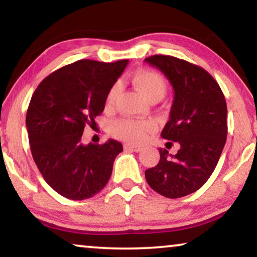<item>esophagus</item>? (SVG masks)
I'll return each instance as SVG.
<instances>
[{
  "label": "esophagus",
  "mask_w": 257,
  "mask_h": 257,
  "mask_svg": "<svg viewBox=\"0 0 257 257\" xmlns=\"http://www.w3.org/2000/svg\"><path fill=\"white\" fill-rule=\"evenodd\" d=\"M123 147H124V150H132V152H136V153L141 152V150H142L141 147H138V146H134V145H129V143H125V145Z\"/></svg>",
  "instance_id": "esophagus-1"
}]
</instances>
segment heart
Listing matches in <instances>:
<instances>
[{
	"instance_id": "1",
	"label": "heart",
	"mask_w": 257,
	"mask_h": 257,
	"mask_svg": "<svg viewBox=\"0 0 257 257\" xmlns=\"http://www.w3.org/2000/svg\"><path fill=\"white\" fill-rule=\"evenodd\" d=\"M133 82L138 90L147 100L162 98L167 91L166 80L160 74L152 70H139L133 76ZM118 94V84H114L108 91L105 97V107L114 105L116 96ZM155 128V123L152 119L138 121L132 118H122L112 123L110 133L116 139L131 143H141L147 139L149 132Z\"/></svg>"
}]
</instances>
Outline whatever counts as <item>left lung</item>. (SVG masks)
<instances>
[{"label": "left lung", "instance_id": "obj_1", "mask_svg": "<svg viewBox=\"0 0 257 257\" xmlns=\"http://www.w3.org/2000/svg\"><path fill=\"white\" fill-rule=\"evenodd\" d=\"M168 78L174 89L170 117L161 136L180 145L176 155L160 148V162L146 170L152 189L177 198L200 189L220 160L227 140V103L211 75L187 61L153 55L145 60Z\"/></svg>", "mask_w": 257, "mask_h": 257}]
</instances>
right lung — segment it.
I'll use <instances>...</instances> for the list:
<instances>
[{
  "label": "right lung",
  "instance_id": "1",
  "mask_svg": "<svg viewBox=\"0 0 257 257\" xmlns=\"http://www.w3.org/2000/svg\"><path fill=\"white\" fill-rule=\"evenodd\" d=\"M128 60H80L55 70L34 91L26 124L33 159L46 182L62 196L85 200L103 189L123 147L115 140L82 145L84 126L104 109L108 91Z\"/></svg>",
  "mask_w": 257,
  "mask_h": 257
}]
</instances>
